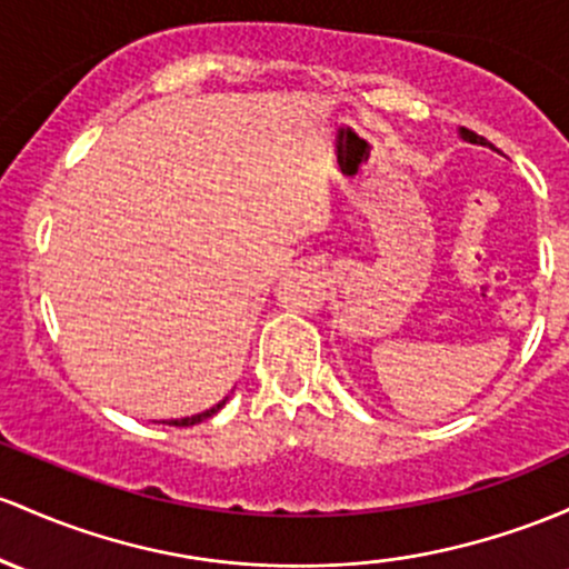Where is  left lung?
<instances>
[{
  "instance_id": "left-lung-1",
  "label": "left lung",
  "mask_w": 569,
  "mask_h": 569,
  "mask_svg": "<svg viewBox=\"0 0 569 569\" xmlns=\"http://www.w3.org/2000/svg\"><path fill=\"white\" fill-rule=\"evenodd\" d=\"M459 137H461V140H465V142H472V146H489V148H491V142H486L483 137L476 134V132H470V129H465V127L459 129Z\"/></svg>"
}]
</instances>
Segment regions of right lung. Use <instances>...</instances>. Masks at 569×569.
Instances as JSON below:
<instances>
[{
	"label": "right lung",
	"mask_w": 569,
	"mask_h": 569,
	"mask_svg": "<svg viewBox=\"0 0 569 569\" xmlns=\"http://www.w3.org/2000/svg\"><path fill=\"white\" fill-rule=\"evenodd\" d=\"M227 399H229V397H223L221 402L213 405V408L202 410V413H193V416H186V418H170V421H161V423H170V427H193V423H199V421H204V418L216 416L218 410H221L223 405H227Z\"/></svg>",
	"instance_id": "add662e5"
}]
</instances>
